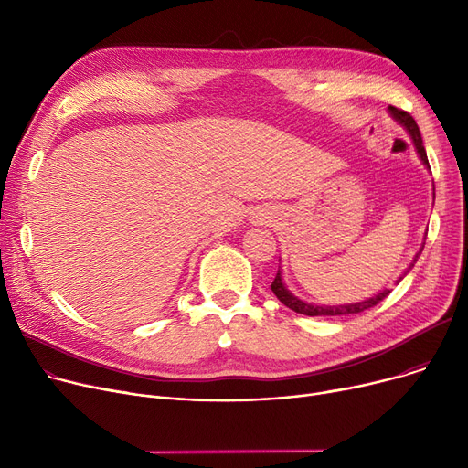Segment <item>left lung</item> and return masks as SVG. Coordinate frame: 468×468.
<instances>
[{
  "instance_id": "8db88e82",
  "label": "left lung",
  "mask_w": 468,
  "mask_h": 468,
  "mask_svg": "<svg viewBox=\"0 0 468 468\" xmlns=\"http://www.w3.org/2000/svg\"><path fill=\"white\" fill-rule=\"evenodd\" d=\"M388 110H390V115L395 117V119L400 122V125L406 127V131L410 133V136H411V140H413V144H415L417 154H420L421 161L429 166V159H427V152H425V145H423V138H421V133H420V127H417L415 119H413L408 112H404V110H400V108L390 106ZM429 168H431V166H429ZM423 247H425V244H423ZM421 250H423V249H421ZM421 250H420V254H421ZM420 254H417V256H420ZM417 256H415V260H417ZM415 260H413V263H415ZM413 263L410 265V269L413 267ZM399 281H402V277H400ZM271 290H273V293L279 298V302H281L282 305H286L288 309L296 311V313H300V314H307V316H337V314H355V313H362V311H366V309H370V307L378 305L379 302H383V300L388 296V293H390V290H383L381 293H378V296H374V298H370V300L360 302V303H351V305H337V307H335V305H334V307L311 305V303H305V302L298 300L296 296H292V293H290V292L284 288V284H282L281 271H277L275 281L271 282Z\"/></svg>"
}]
</instances>
